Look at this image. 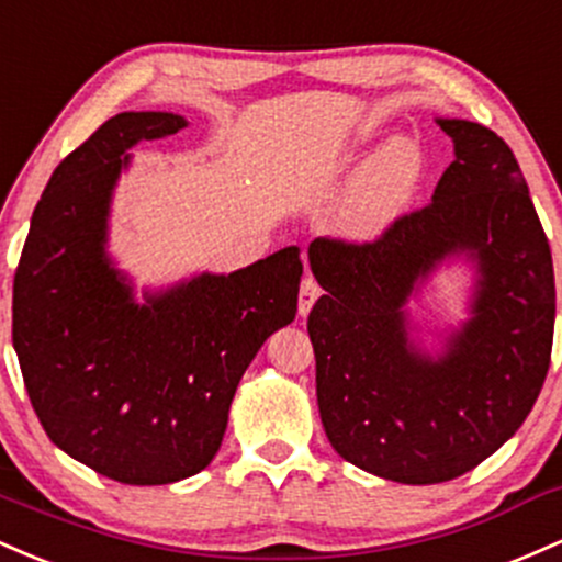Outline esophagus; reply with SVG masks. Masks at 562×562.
<instances>
[{
  "mask_svg": "<svg viewBox=\"0 0 562 562\" xmlns=\"http://www.w3.org/2000/svg\"><path fill=\"white\" fill-rule=\"evenodd\" d=\"M318 297H321V286H318V283H315L313 279L302 281L300 300H297V311H300L302 318H305V315L311 313V307L315 305V300H318Z\"/></svg>",
  "mask_w": 562,
  "mask_h": 562,
  "instance_id": "34e87169",
  "label": "esophagus"
}]
</instances>
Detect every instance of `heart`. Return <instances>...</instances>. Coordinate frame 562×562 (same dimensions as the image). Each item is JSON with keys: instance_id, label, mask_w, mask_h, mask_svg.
<instances>
[{"instance_id": "heart-1", "label": "heart", "mask_w": 562, "mask_h": 562, "mask_svg": "<svg viewBox=\"0 0 562 562\" xmlns=\"http://www.w3.org/2000/svg\"><path fill=\"white\" fill-rule=\"evenodd\" d=\"M425 156L412 137H393L363 164L339 214L350 238H374L406 210L417 193Z\"/></svg>"}]
</instances>
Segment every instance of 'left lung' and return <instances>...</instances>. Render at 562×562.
<instances>
[{
  "mask_svg": "<svg viewBox=\"0 0 562 562\" xmlns=\"http://www.w3.org/2000/svg\"><path fill=\"white\" fill-rule=\"evenodd\" d=\"M453 161L425 210L374 244L315 238L324 297L307 315L315 395L334 451L384 481H453L507 443L550 369V241L509 145L468 119H435ZM473 265L469 318L427 353L405 305L438 267Z\"/></svg>",
  "mask_w": 562,
  "mask_h": 562,
  "instance_id": "8db88e82",
  "label": "left lung"
}]
</instances>
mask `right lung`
<instances>
[{
	"instance_id": "1",
	"label": "right lung",
	"mask_w": 562,
	"mask_h": 562,
	"mask_svg": "<svg viewBox=\"0 0 562 562\" xmlns=\"http://www.w3.org/2000/svg\"><path fill=\"white\" fill-rule=\"evenodd\" d=\"M182 127L180 113L124 111L71 150L36 204L12 283V348L44 432L127 485L178 483L212 462L244 371L297 313L300 247L143 300L111 260L130 148Z\"/></svg>"
}]
</instances>
